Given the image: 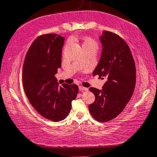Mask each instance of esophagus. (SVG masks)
Listing matches in <instances>:
<instances>
[{"label": "esophagus", "mask_w": 157, "mask_h": 157, "mask_svg": "<svg viewBox=\"0 0 157 157\" xmlns=\"http://www.w3.org/2000/svg\"><path fill=\"white\" fill-rule=\"evenodd\" d=\"M79 91H87L88 88L83 87V86H79Z\"/></svg>", "instance_id": "1"}]
</instances>
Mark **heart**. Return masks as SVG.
<instances>
[{
  "instance_id": "b5f03b06",
  "label": "heart",
  "mask_w": 157,
  "mask_h": 157,
  "mask_svg": "<svg viewBox=\"0 0 157 157\" xmlns=\"http://www.w3.org/2000/svg\"><path fill=\"white\" fill-rule=\"evenodd\" d=\"M83 47H87V48L94 47L98 49V43L95 41V40H94L93 38H91V37H85V40H84Z\"/></svg>"
}]
</instances>
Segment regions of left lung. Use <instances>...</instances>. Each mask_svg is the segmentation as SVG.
Listing matches in <instances>:
<instances>
[{"label": "left lung", "instance_id": "left-lung-1", "mask_svg": "<svg viewBox=\"0 0 157 157\" xmlns=\"http://www.w3.org/2000/svg\"><path fill=\"white\" fill-rule=\"evenodd\" d=\"M102 52L93 75L107 79L100 90L90 87L95 101L89 105L94 119L106 122L123 111L133 94L136 84V67L129 46L114 33L104 31L100 37Z\"/></svg>", "mask_w": 157, "mask_h": 157}]
</instances>
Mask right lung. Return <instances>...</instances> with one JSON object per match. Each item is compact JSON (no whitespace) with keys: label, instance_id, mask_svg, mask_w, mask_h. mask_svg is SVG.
<instances>
[{"label":"right lung","instance_id":"add662e5","mask_svg":"<svg viewBox=\"0 0 157 157\" xmlns=\"http://www.w3.org/2000/svg\"><path fill=\"white\" fill-rule=\"evenodd\" d=\"M64 38L57 34L40 35L28 49L23 67V85L30 103L48 120L59 122L71 110L78 86L63 84L56 78L61 67Z\"/></svg>","mask_w":157,"mask_h":157}]
</instances>
